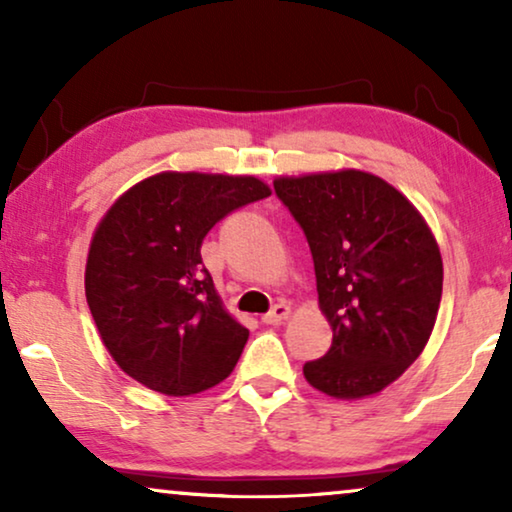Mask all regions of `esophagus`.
I'll return each instance as SVG.
<instances>
[{"mask_svg":"<svg viewBox=\"0 0 512 512\" xmlns=\"http://www.w3.org/2000/svg\"><path fill=\"white\" fill-rule=\"evenodd\" d=\"M289 314H291V307L289 305L277 303L268 314H263V324L277 326V324H282V321L289 319Z\"/></svg>","mask_w":512,"mask_h":512,"instance_id":"34e87169","label":"esophagus"}]
</instances>
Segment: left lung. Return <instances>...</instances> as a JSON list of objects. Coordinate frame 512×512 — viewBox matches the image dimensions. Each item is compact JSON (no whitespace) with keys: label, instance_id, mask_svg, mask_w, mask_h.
I'll return each instance as SVG.
<instances>
[{"label":"left lung","instance_id":"1","mask_svg":"<svg viewBox=\"0 0 512 512\" xmlns=\"http://www.w3.org/2000/svg\"><path fill=\"white\" fill-rule=\"evenodd\" d=\"M275 193L305 230L331 349L305 380L340 401L396 382L436 326L443 258L429 223L401 191L363 170L277 177Z\"/></svg>","mask_w":512,"mask_h":512}]
</instances>
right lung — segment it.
Masks as SVG:
<instances>
[{"instance_id":"right-lung-1","label":"right lung","mask_w":512,"mask_h":512,"mask_svg":"<svg viewBox=\"0 0 512 512\" xmlns=\"http://www.w3.org/2000/svg\"><path fill=\"white\" fill-rule=\"evenodd\" d=\"M270 193L251 174L158 172L107 209L90 240L86 300L125 375L191 396L233 373L249 328L223 307L200 247L216 221Z\"/></svg>"}]
</instances>
